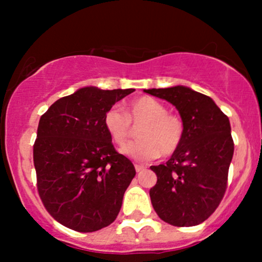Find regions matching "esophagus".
I'll return each instance as SVG.
<instances>
[{
  "label": "esophagus",
  "instance_id": "esophagus-1",
  "mask_svg": "<svg viewBox=\"0 0 262 262\" xmlns=\"http://www.w3.org/2000/svg\"><path fill=\"white\" fill-rule=\"evenodd\" d=\"M143 170H145V166H144V165H135V171H137V172H140V171Z\"/></svg>",
  "mask_w": 262,
  "mask_h": 262
}]
</instances>
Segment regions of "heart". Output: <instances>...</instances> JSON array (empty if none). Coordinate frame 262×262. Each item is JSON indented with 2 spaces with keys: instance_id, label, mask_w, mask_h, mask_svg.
I'll use <instances>...</instances> for the list:
<instances>
[{
  "instance_id": "b5f03b06",
  "label": "heart",
  "mask_w": 262,
  "mask_h": 262,
  "mask_svg": "<svg viewBox=\"0 0 262 262\" xmlns=\"http://www.w3.org/2000/svg\"><path fill=\"white\" fill-rule=\"evenodd\" d=\"M130 123L141 125L140 140L121 148V154L137 161H151L161 154L175 152L183 138V123L180 117L169 113L162 102L150 96L132 101L127 116L117 106L108 108L103 116V127L113 143L123 145L130 137Z\"/></svg>"
}]
</instances>
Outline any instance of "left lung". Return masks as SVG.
Instances as JSON below:
<instances>
[{
	"label": "left lung",
	"instance_id": "left-lung-1",
	"mask_svg": "<svg viewBox=\"0 0 262 262\" xmlns=\"http://www.w3.org/2000/svg\"><path fill=\"white\" fill-rule=\"evenodd\" d=\"M144 92L170 102L183 123L182 141L170 160L150 166L158 176L149 192L152 207L175 227L201 224L217 209L227 189L234 154L229 118L212 98L189 87Z\"/></svg>",
	"mask_w": 262,
	"mask_h": 262
}]
</instances>
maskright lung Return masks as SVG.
<instances>
[{
	"label": "right lung",
	"mask_w": 262,
	"mask_h": 262,
	"mask_svg": "<svg viewBox=\"0 0 262 262\" xmlns=\"http://www.w3.org/2000/svg\"><path fill=\"white\" fill-rule=\"evenodd\" d=\"M133 89L86 86L54 102L40 117L33 160L38 192L52 217L91 233L113 223L135 176L103 127L108 108Z\"/></svg>",
	"instance_id": "obj_1"
}]
</instances>
